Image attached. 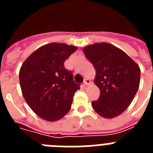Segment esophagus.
I'll return each mask as SVG.
<instances>
[{
	"mask_svg": "<svg viewBox=\"0 0 153 153\" xmlns=\"http://www.w3.org/2000/svg\"><path fill=\"white\" fill-rule=\"evenodd\" d=\"M83 83H84L85 86H88V85H90L91 83V81L88 79H86L84 80V82H83Z\"/></svg>",
	"mask_w": 153,
	"mask_h": 153,
	"instance_id": "34e87169",
	"label": "esophagus"
}]
</instances>
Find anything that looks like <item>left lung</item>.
<instances>
[{
  "label": "left lung",
  "instance_id": "8db88e82",
  "mask_svg": "<svg viewBox=\"0 0 153 153\" xmlns=\"http://www.w3.org/2000/svg\"><path fill=\"white\" fill-rule=\"evenodd\" d=\"M96 70L94 83L100 98L92 106L100 116L112 119L123 113L138 91L140 68L123 51L106 42L96 43L83 49Z\"/></svg>",
  "mask_w": 153,
  "mask_h": 153
}]
</instances>
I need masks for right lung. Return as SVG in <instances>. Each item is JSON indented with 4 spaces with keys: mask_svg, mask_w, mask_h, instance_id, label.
Here are the masks:
<instances>
[{
    "mask_svg": "<svg viewBox=\"0 0 153 153\" xmlns=\"http://www.w3.org/2000/svg\"><path fill=\"white\" fill-rule=\"evenodd\" d=\"M77 47L51 43L36 49L23 63L19 79L27 103L38 117L50 122L63 118L71 107L79 84L64 62Z\"/></svg>",
    "mask_w": 153,
    "mask_h": 153,
    "instance_id": "right-lung-1",
    "label": "right lung"
}]
</instances>
